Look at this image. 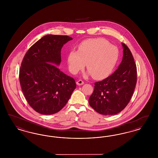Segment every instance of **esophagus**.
I'll list each match as a JSON object with an SVG mask.
<instances>
[{
	"label": "esophagus",
	"mask_w": 158,
	"mask_h": 158,
	"mask_svg": "<svg viewBox=\"0 0 158 158\" xmlns=\"http://www.w3.org/2000/svg\"><path fill=\"white\" fill-rule=\"evenodd\" d=\"M76 84L77 85H82L84 84V82L82 80H79V81H77V82H76Z\"/></svg>",
	"instance_id": "esophagus-1"
}]
</instances>
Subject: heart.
I'll return each mask as SVG.
<instances>
[{
	"instance_id": "heart-1",
	"label": "heart",
	"mask_w": 158,
	"mask_h": 158,
	"mask_svg": "<svg viewBox=\"0 0 158 158\" xmlns=\"http://www.w3.org/2000/svg\"><path fill=\"white\" fill-rule=\"evenodd\" d=\"M118 56V48L105 39H88L80 44L78 51L72 50L69 54V69L77 74L86 63L89 73L95 79H102L112 72Z\"/></svg>"
}]
</instances>
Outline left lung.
<instances>
[{
  "mask_svg": "<svg viewBox=\"0 0 158 158\" xmlns=\"http://www.w3.org/2000/svg\"><path fill=\"white\" fill-rule=\"evenodd\" d=\"M118 69L105 79L95 83L89 104L97 113L112 115L121 112L130 102L137 82V68L133 55L124 43Z\"/></svg>",
  "mask_w": 158,
  "mask_h": 158,
  "instance_id": "8db88e82",
  "label": "left lung"
}]
</instances>
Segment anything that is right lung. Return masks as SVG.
Returning <instances> with one entry per match:
<instances>
[{
	"instance_id": "1",
	"label": "right lung",
	"mask_w": 158,
	"mask_h": 158,
	"mask_svg": "<svg viewBox=\"0 0 158 158\" xmlns=\"http://www.w3.org/2000/svg\"><path fill=\"white\" fill-rule=\"evenodd\" d=\"M72 40L68 35H47L32 45L23 57L20 84L28 103L37 113L59 112L75 89V79L56 66L61 62L62 47Z\"/></svg>"
}]
</instances>
